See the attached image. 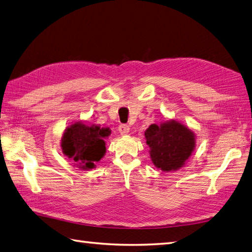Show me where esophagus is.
I'll list each match as a JSON object with an SVG mask.
<instances>
[{
	"instance_id": "1",
	"label": "esophagus",
	"mask_w": 252,
	"mask_h": 252,
	"mask_svg": "<svg viewBox=\"0 0 252 252\" xmlns=\"http://www.w3.org/2000/svg\"><path fill=\"white\" fill-rule=\"evenodd\" d=\"M118 130H119V132L121 133L122 135H126L130 131V127H129V126H126V125H120L119 127H118Z\"/></svg>"
}]
</instances>
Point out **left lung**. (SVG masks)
<instances>
[{"instance_id":"8db88e82","label":"left lung","mask_w":252,"mask_h":252,"mask_svg":"<svg viewBox=\"0 0 252 252\" xmlns=\"http://www.w3.org/2000/svg\"><path fill=\"white\" fill-rule=\"evenodd\" d=\"M145 138L154 164L162 171L183 167L195 147L194 133L174 120L149 126Z\"/></svg>"}]
</instances>
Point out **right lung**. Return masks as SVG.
<instances>
[{
	"label": "right lung",
	"mask_w": 252,
	"mask_h": 252,
	"mask_svg": "<svg viewBox=\"0 0 252 252\" xmlns=\"http://www.w3.org/2000/svg\"><path fill=\"white\" fill-rule=\"evenodd\" d=\"M109 134L108 127L89 126L77 122L68 127L62 138L63 153L80 169H93L106 153L104 138Z\"/></svg>",
	"instance_id": "1"
}]
</instances>
